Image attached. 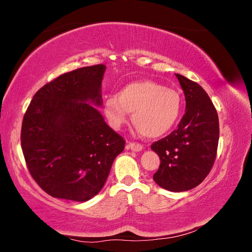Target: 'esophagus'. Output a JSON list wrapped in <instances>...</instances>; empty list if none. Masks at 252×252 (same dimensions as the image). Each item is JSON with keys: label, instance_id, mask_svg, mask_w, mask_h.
Listing matches in <instances>:
<instances>
[{"label": "esophagus", "instance_id": "obj_1", "mask_svg": "<svg viewBox=\"0 0 252 252\" xmlns=\"http://www.w3.org/2000/svg\"><path fill=\"white\" fill-rule=\"evenodd\" d=\"M126 148L127 149H131L132 151H141L143 149V146L140 144V143H128L126 145Z\"/></svg>", "mask_w": 252, "mask_h": 252}]
</instances>
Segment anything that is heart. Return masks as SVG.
Returning a JSON list of instances; mask_svg holds the SVG:
<instances>
[{
  "label": "heart",
  "instance_id": "obj_1",
  "mask_svg": "<svg viewBox=\"0 0 252 252\" xmlns=\"http://www.w3.org/2000/svg\"><path fill=\"white\" fill-rule=\"evenodd\" d=\"M182 110V98L177 90L156 81L143 79L122 86L117 95L105 98L103 111L114 130L123 126L132 113V123L147 138H158L177 123Z\"/></svg>",
  "mask_w": 252,
  "mask_h": 252
}]
</instances>
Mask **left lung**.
<instances>
[{
    "label": "left lung",
    "instance_id": "1",
    "mask_svg": "<svg viewBox=\"0 0 252 252\" xmlns=\"http://www.w3.org/2000/svg\"><path fill=\"white\" fill-rule=\"evenodd\" d=\"M184 91L186 112L178 129L155 142L151 149L161 159L154 174L157 184L181 192L201 183L210 172L217 157L219 117L210 97L199 84L175 73Z\"/></svg>",
    "mask_w": 252,
    "mask_h": 252
}]
</instances>
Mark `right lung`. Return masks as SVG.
<instances>
[{
  "label": "right lung",
  "instance_id": "obj_1",
  "mask_svg": "<svg viewBox=\"0 0 252 252\" xmlns=\"http://www.w3.org/2000/svg\"><path fill=\"white\" fill-rule=\"evenodd\" d=\"M103 64L64 73L34 94L23 119L21 145L28 170L45 192L86 202L101 191L125 141L101 107Z\"/></svg>",
  "mask_w": 252,
  "mask_h": 252
}]
</instances>
